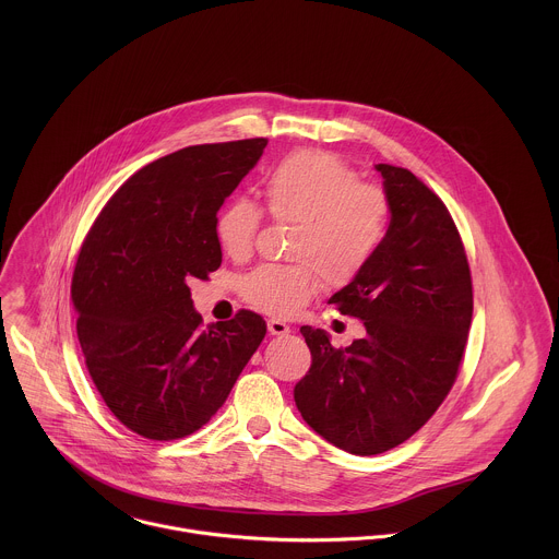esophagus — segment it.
<instances>
[{
	"instance_id": "esophagus-1",
	"label": "esophagus",
	"mask_w": 559,
	"mask_h": 559,
	"mask_svg": "<svg viewBox=\"0 0 559 559\" xmlns=\"http://www.w3.org/2000/svg\"><path fill=\"white\" fill-rule=\"evenodd\" d=\"M266 329L271 335H288L290 326L284 320L271 319L266 322Z\"/></svg>"
}]
</instances>
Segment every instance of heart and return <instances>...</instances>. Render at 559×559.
Listing matches in <instances>:
<instances>
[{
	"instance_id": "b5f03b06",
	"label": "heart",
	"mask_w": 559,
	"mask_h": 559,
	"mask_svg": "<svg viewBox=\"0 0 559 559\" xmlns=\"http://www.w3.org/2000/svg\"><path fill=\"white\" fill-rule=\"evenodd\" d=\"M260 195L269 217L295 226L288 258L293 264H262L240 282L249 306L271 317H290L306 306L319 277L326 286H346L379 253L390 228V200L359 182L357 171L322 151H301L280 160L262 180ZM260 211L237 200L217 217L224 253L240 260L253 249Z\"/></svg>"
}]
</instances>
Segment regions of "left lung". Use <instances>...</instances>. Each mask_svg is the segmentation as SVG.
Here are the masks:
<instances>
[{"label": "left lung", "instance_id": "obj_1", "mask_svg": "<svg viewBox=\"0 0 559 559\" xmlns=\"http://www.w3.org/2000/svg\"><path fill=\"white\" fill-rule=\"evenodd\" d=\"M390 228L374 260L329 304L366 335L335 348L322 329L295 385L301 417L335 448L372 456L415 435L450 394L465 353L474 293L467 253L445 204L415 174L379 163Z\"/></svg>", "mask_w": 559, "mask_h": 559}]
</instances>
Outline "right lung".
Instances as JSON below:
<instances>
[{
	"label": "right lung",
	"instance_id": "add662e5",
	"mask_svg": "<svg viewBox=\"0 0 559 559\" xmlns=\"http://www.w3.org/2000/svg\"><path fill=\"white\" fill-rule=\"evenodd\" d=\"M264 146L202 144L148 163L81 245L71 295L87 372L109 411L146 439L200 430L266 333L249 310L202 326L189 290L219 269L217 213Z\"/></svg>",
	"mask_w": 559,
	"mask_h": 559
}]
</instances>
